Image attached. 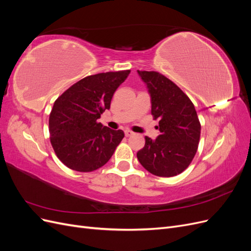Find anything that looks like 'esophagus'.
Wrapping results in <instances>:
<instances>
[{
    "label": "esophagus",
    "mask_w": 251,
    "mask_h": 251,
    "mask_svg": "<svg viewBox=\"0 0 251 251\" xmlns=\"http://www.w3.org/2000/svg\"><path fill=\"white\" fill-rule=\"evenodd\" d=\"M125 134H126V137H130V136H132V135L134 134V132H132V131H130V130H126V131H125Z\"/></svg>",
    "instance_id": "obj_1"
}]
</instances>
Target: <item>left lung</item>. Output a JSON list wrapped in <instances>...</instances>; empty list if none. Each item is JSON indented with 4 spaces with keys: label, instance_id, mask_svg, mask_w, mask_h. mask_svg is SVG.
Listing matches in <instances>:
<instances>
[{
    "label": "left lung",
    "instance_id": "left-lung-1",
    "mask_svg": "<svg viewBox=\"0 0 251 251\" xmlns=\"http://www.w3.org/2000/svg\"><path fill=\"white\" fill-rule=\"evenodd\" d=\"M151 98V115L159 121L156 140L146 136L137 153L140 164L158 177L177 176L192 163L198 150L201 124L189 97L156 71H139Z\"/></svg>",
    "mask_w": 251,
    "mask_h": 251
}]
</instances>
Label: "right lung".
Returning a JSON list of instances; mask_svg holds the SVG:
<instances>
[{"label": "right lung", "instance_id": "1", "mask_svg": "<svg viewBox=\"0 0 251 251\" xmlns=\"http://www.w3.org/2000/svg\"><path fill=\"white\" fill-rule=\"evenodd\" d=\"M131 70L98 73L78 80L57 97L49 116L51 146L67 168L81 173L107 163L125 137L124 131L97 119L110 109L114 92Z\"/></svg>", "mask_w": 251, "mask_h": 251}]
</instances>
